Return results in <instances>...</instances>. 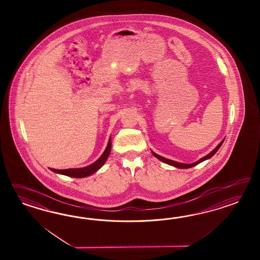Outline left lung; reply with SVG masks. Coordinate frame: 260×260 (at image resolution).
I'll return each instance as SVG.
<instances>
[{"mask_svg": "<svg viewBox=\"0 0 260 260\" xmlns=\"http://www.w3.org/2000/svg\"><path fill=\"white\" fill-rule=\"evenodd\" d=\"M224 140H225V139H223V140H222V141H221L220 143L216 146V148H215L214 150H212L209 154H207V155L204 156V157L200 158V159H199L198 161H197V162H194V163H190V164L180 163V162H176V161H173V160H171V159L163 157V156H161V155H158L157 153H155V152H154V151H152V150H151V153L153 154V156H154V157L157 158V159H159L160 161H162L163 163H166V164H168V165L173 166V167H175V168H177V169H189V168H191V167H194V166L200 164L201 162H203L205 160H208V159L213 157V155L216 153V151L220 149L221 145L223 144Z\"/></svg>", "mask_w": 260, "mask_h": 260, "instance_id": "8db88e82", "label": "left lung"}]
</instances>
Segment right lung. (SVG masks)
Returning <instances> with one entry per match:
<instances>
[{"instance_id":"1","label":"right lung","mask_w":260,"mask_h":260,"mask_svg":"<svg viewBox=\"0 0 260 260\" xmlns=\"http://www.w3.org/2000/svg\"><path fill=\"white\" fill-rule=\"evenodd\" d=\"M110 150H111V138L110 137L106 150L103 152L102 155L95 161L94 163L87 166V167H84V168L67 169V170H55V169L50 168V171H52V172L56 173H59V174H63V175H67V176H70V177H73V178L87 177V176H89V175L96 173L99 169L102 168L104 164L107 162L109 156H110Z\"/></svg>"}]
</instances>
